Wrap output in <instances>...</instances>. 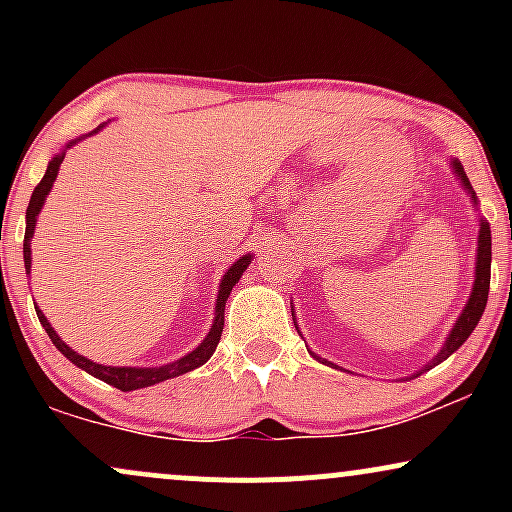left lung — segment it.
I'll return each mask as SVG.
<instances>
[{
  "label": "left lung",
  "mask_w": 512,
  "mask_h": 512,
  "mask_svg": "<svg viewBox=\"0 0 512 512\" xmlns=\"http://www.w3.org/2000/svg\"><path fill=\"white\" fill-rule=\"evenodd\" d=\"M457 170V175H460L464 187H467L469 192H472V185H469L467 175H464V170L460 168V163H452ZM474 197V192H472ZM489 284H491V228L489 223L481 221V228H479V252H477V279H474V289H472V296H469L467 301V308H464V313L460 315V320L455 322V327H452L448 342H445L443 349H440V354L433 358L431 366H438L440 361H445L450 354H455L460 346L467 342V337L472 334L474 327H477V322L481 320V315H484V308H486V301H489ZM315 356V354H313ZM317 358V356H315ZM320 361V358H317ZM327 363V361H322Z\"/></svg>",
  "instance_id": "8db88e82"
}]
</instances>
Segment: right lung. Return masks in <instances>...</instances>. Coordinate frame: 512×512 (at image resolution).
<instances>
[{
    "mask_svg": "<svg viewBox=\"0 0 512 512\" xmlns=\"http://www.w3.org/2000/svg\"><path fill=\"white\" fill-rule=\"evenodd\" d=\"M72 146V144H69ZM64 161V154H57L55 158L50 161L48 170H45L43 180L35 185L33 195H31V202H28V209H26V238H23V262H26V272H31V238H33V231H35V219H38V211L43 207L45 197H48V192L52 190V182L57 178V168L62 166ZM252 257L245 255L240 257V260L233 264L231 269H228L226 276H223L221 281V289H219V298H216V320H214V327H211V332L207 334V339H204L202 344L197 346L192 354H187L185 358H180V361L175 363H168V366H158V368H113V366H101V363H93L84 358L81 354H76V351L69 349L67 344L62 342L60 337H57V332L52 330L48 317L40 313L38 308H35V313H38V320L40 325L45 327V332H48L50 342L57 346V349L62 351L64 356L69 358V361L74 363V366H79L81 370H86V373H91L93 378L103 380V383L117 387V390L122 392H129V390H139V387H149V385H156V383H163V380L168 378H175V375H182L187 373V370H195L199 366H204V363L209 361L211 354L216 351V344H219L221 339V332H223V310H226V301L228 296H231L233 286L238 284V279L243 276L245 269H248Z\"/></svg>",
    "mask_w": 512,
    "mask_h": 512,
    "instance_id": "obj_1",
    "label": "right lung"
}]
</instances>
